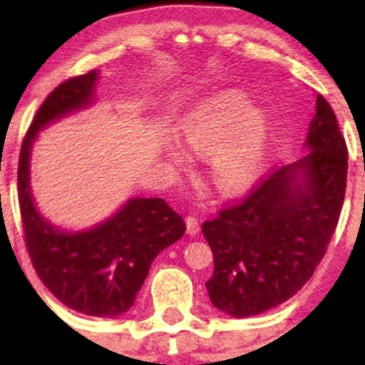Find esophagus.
<instances>
[{"label":"esophagus","mask_w":365,"mask_h":365,"mask_svg":"<svg viewBox=\"0 0 365 365\" xmlns=\"http://www.w3.org/2000/svg\"><path fill=\"white\" fill-rule=\"evenodd\" d=\"M185 223H187V233H188V235H197V233L200 232L199 220H197L195 216H187Z\"/></svg>","instance_id":"1"}]
</instances>
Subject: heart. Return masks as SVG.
<instances>
[{
    "instance_id": "heart-1",
    "label": "heart",
    "mask_w": 365,
    "mask_h": 365,
    "mask_svg": "<svg viewBox=\"0 0 365 365\" xmlns=\"http://www.w3.org/2000/svg\"><path fill=\"white\" fill-rule=\"evenodd\" d=\"M267 121L244 94L220 92L204 99L183 120L180 140L188 153L206 156V173L221 195H237L257 182L267 154ZM175 166L188 165L178 144L168 145Z\"/></svg>"
}]
</instances>
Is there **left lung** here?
<instances>
[{
  "instance_id": "1",
  "label": "left lung",
  "mask_w": 365,
  "mask_h": 365,
  "mask_svg": "<svg viewBox=\"0 0 365 365\" xmlns=\"http://www.w3.org/2000/svg\"><path fill=\"white\" fill-rule=\"evenodd\" d=\"M304 145L302 159L202 225L215 255L206 288L217 311L232 317L269 311L292 299L321 262L340 217L349 165L336 116L321 94Z\"/></svg>"
}]
</instances>
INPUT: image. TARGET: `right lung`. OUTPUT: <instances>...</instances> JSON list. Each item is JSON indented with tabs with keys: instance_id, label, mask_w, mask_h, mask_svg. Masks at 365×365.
Returning <instances> with one entry per match:
<instances>
[{
	"instance_id": "obj_1",
	"label": "right lung",
	"mask_w": 365,
	"mask_h": 365,
	"mask_svg": "<svg viewBox=\"0 0 365 365\" xmlns=\"http://www.w3.org/2000/svg\"><path fill=\"white\" fill-rule=\"evenodd\" d=\"M98 70L58 86L41 104L19 161V202L25 245L37 276L60 302L94 317L132 307L159 252L180 240L185 223L165 199L133 197L115 215L86 230H63L46 220L31 190V154L41 130L96 99Z\"/></svg>"
}]
</instances>
